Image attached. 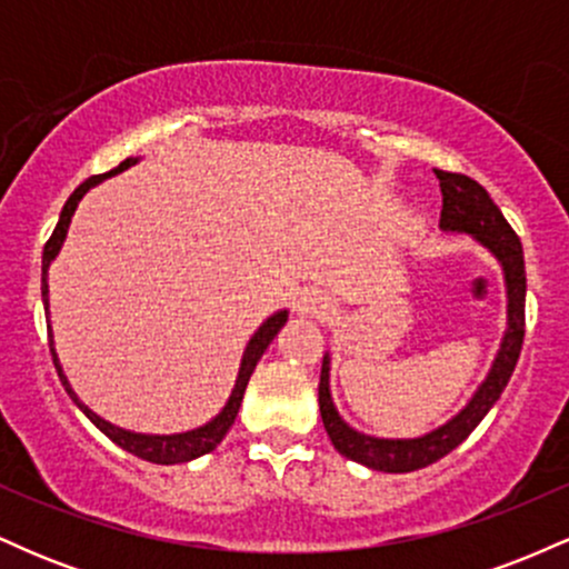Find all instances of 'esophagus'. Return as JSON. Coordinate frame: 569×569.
<instances>
[{
	"instance_id": "esophagus-1",
	"label": "esophagus",
	"mask_w": 569,
	"mask_h": 569,
	"mask_svg": "<svg viewBox=\"0 0 569 569\" xmlns=\"http://www.w3.org/2000/svg\"><path fill=\"white\" fill-rule=\"evenodd\" d=\"M331 310H335V299L321 289L305 291L297 302V312L302 318H318V321H323V318H329Z\"/></svg>"
}]
</instances>
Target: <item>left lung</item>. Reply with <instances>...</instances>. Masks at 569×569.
Returning <instances> with one entry per match:
<instances>
[{
	"label": "left lung",
	"instance_id": "8db88e82",
	"mask_svg": "<svg viewBox=\"0 0 569 569\" xmlns=\"http://www.w3.org/2000/svg\"><path fill=\"white\" fill-rule=\"evenodd\" d=\"M441 187V221L439 227L443 232H466L471 234L479 246H485L498 264L502 267V278H506L508 293V329L502 335L500 350L495 356L492 369H489L487 380L476 388L471 401L466 403L452 420L430 430L417 439H377L367 436L361 430L350 428L348 422L339 417V411L331 401L329 388V369L331 358L329 352L323 356L321 382H318V403H321V420L326 433L339 455L348 460L361 462L371 471L385 473H409L417 468H426L430 462L441 460L443 455L460 447L473 428L487 417V411L495 407L508 380H511L516 361H519L521 342H525V297H527V276H525V251H521V240L516 238L500 208L495 206L492 198L479 181L468 179L462 173L436 171Z\"/></svg>",
	"mask_w": 569,
	"mask_h": 569
}]
</instances>
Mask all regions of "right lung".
<instances>
[{
	"label": "right lung",
	"instance_id": "obj_1",
	"mask_svg": "<svg viewBox=\"0 0 569 569\" xmlns=\"http://www.w3.org/2000/svg\"><path fill=\"white\" fill-rule=\"evenodd\" d=\"M136 158H128L122 160L120 166L114 168V171L109 173H101V176H90L88 181H82L80 187L71 192V198L67 200V206H63L61 211V219H58L53 234H50V240L44 243V251H42V302H44V312H48L50 318V310H48V270L50 264H53V259L58 257V251H61L63 240H67V232H69V224H71V217H74L77 206H80V200L84 198V192H88L90 187L101 184L103 179H109V176L126 171V168L136 166ZM289 321V310H278L276 316H270L267 321L259 326L257 335L248 339L246 350H243V361H240V371H238V380H234V388H232V396L230 401L224 403V409L219 411L217 417H213L211 422H206V426L194 428V430H187V433H171V436H149V433H133V430H126V428H117L112 422H107L103 417H98L93 409L84 407V403L77 398L74 390H71V385L67 380V375H63L61 363H58V352H56V345H53V329L48 326V337H50V352H53V363H56V371L58 377H61L63 388H67V393L71 401L77 403V407L82 409V415L88 417L93 426L101 430L103 436H109L117 447H122L126 452L141 457V460H149V462H158V466H176V462H189L194 460V457L200 455H208L211 449H217V443H221V439L227 436V430L232 428L234 417H238V409H240V401H243V393H246V385L251 380L253 369H257L259 358L264 356L267 345L276 339V335L280 329H283V323Z\"/></svg>",
	"mask_w": 569,
	"mask_h": 569
}]
</instances>
